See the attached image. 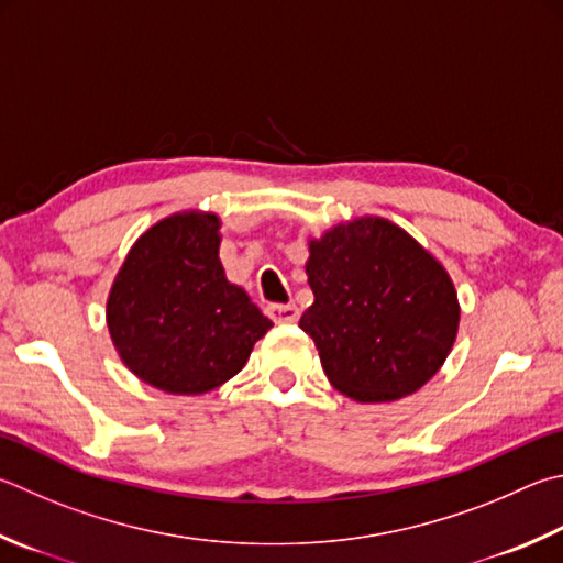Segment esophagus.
<instances>
[{
    "mask_svg": "<svg viewBox=\"0 0 563 563\" xmlns=\"http://www.w3.org/2000/svg\"><path fill=\"white\" fill-rule=\"evenodd\" d=\"M265 312H268V317L275 324H292V322H298V314H300L295 305H278V302L268 305Z\"/></svg>",
    "mask_w": 563,
    "mask_h": 563,
    "instance_id": "34e87169",
    "label": "esophagus"
}]
</instances>
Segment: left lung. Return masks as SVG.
<instances>
[{"mask_svg": "<svg viewBox=\"0 0 563 563\" xmlns=\"http://www.w3.org/2000/svg\"><path fill=\"white\" fill-rule=\"evenodd\" d=\"M314 302L300 317L322 369L356 401H394L441 369L457 334V295L431 253L384 219L310 243Z\"/></svg>", "mask_w": 563, "mask_h": 563, "instance_id": "obj_1", "label": "left lung"}]
</instances>
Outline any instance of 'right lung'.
I'll return each instance as SVG.
<instances>
[{
    "mask_svg": "<svg viewBox=\"0 0 563 563\" xmlns=\"http://www.w3.org/2000/svg\"><path fill=\"white\" fill-rule=\"evenodd\" d=\"M219 219L177 213L132 246L108 300L120 360L167 394H203L249 362L273 322L223 275Z\"/></svg>",
    "mask_w": 563,
    "mask_h": 563,
    "instance_id": "add662e5",
    "label": "right lung"
}]
</instances>
